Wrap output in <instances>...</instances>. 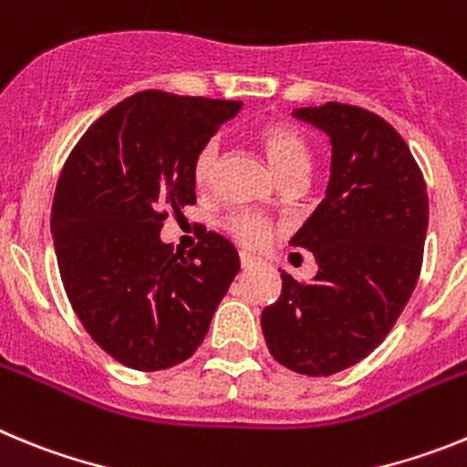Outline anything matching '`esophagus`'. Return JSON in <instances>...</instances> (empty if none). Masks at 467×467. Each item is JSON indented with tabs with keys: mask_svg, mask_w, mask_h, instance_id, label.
<instances>
[{
	"mask_svg": "<svg viewBox=\"0 0 467 467\" xmlns=\"http://www.w3.org/2000/svg\"><path fill=\"white\" fill-rule=\"evenodd\" d=\"M254 264H257V259L253 257V254H247V253H241V266L243 269H253Z\"/></svg>",
	"mask_w": 467,
	"mask_h": 467,
	"instance_id": "1",
	"label": "esophagus"
}]
</instances>
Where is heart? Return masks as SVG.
<instances>
[{
  "mask_svg": "<svg viewBox=\"0 0 467 467\" xmlns=\"http://www.w3.org/2000/svg\"><path fill=\"white\" fill-rule=\"evenodd\" d=\"M257 140L269 156L271 166L280 177L304 172L306 175L308 163H311V151L304 140V135L292 128L290 123L269 121L264 123L257 130ZM217 156H220V142L214 138L205 140L196 150L192 161V180L198 189H205L213 180L214 166H217ZM222 229L229 234L238 245L257 250L266 245L274 236V224H271L264 214L250 213V210H236V213L226 214L222 220Z\"/></svg>",
  "mask_w": 467,
  "mask_h": 467,
  "instance_id": "1",
  "label": "heart"
}]
</instances>
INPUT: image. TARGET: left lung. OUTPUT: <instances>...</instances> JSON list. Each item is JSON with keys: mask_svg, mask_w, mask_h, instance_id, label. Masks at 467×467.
<instances>
[{"mask_svg": "<svg viewBox=\"0 0 467 467\" xmlns=\"http://www.w3.org/2000/svg\"><path fill=\"white\" fill-rule=\"evenodd\" d=\"M332 142L327 196L292 245L311 250V283L283 274L264 308L271 356L292 372L329 377L365 360L398 323L423 264L428 192L402 135L346 102L295 109Z\"/></svg>", "mask_w": 467, "mask_h": 467, "instance_id": "left-lung-1", "label": "left lung"}]
</instances>
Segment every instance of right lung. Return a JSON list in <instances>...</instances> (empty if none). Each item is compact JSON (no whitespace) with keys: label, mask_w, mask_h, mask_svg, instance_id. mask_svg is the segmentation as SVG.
Here are the masks:
<instances>
[{"label":"right lung","mask_w":467,"mask_h":467,"mask_svg":"<svg viewBox=\"0 0 467 467\" xmlns=\"http://www.w3.org/2000/svg\"><path fill=\"white\" fill-rule=\"evenodd\" d=\"M238 109L142 90L81 135L57 177L51 229L67 299L90 339L130 369L189 360L241 269L214 231L187 254L161 243L168 214L196 203L193 154Z\"/></svg>","instance_id":"right-lung-1"}]
</instances>
